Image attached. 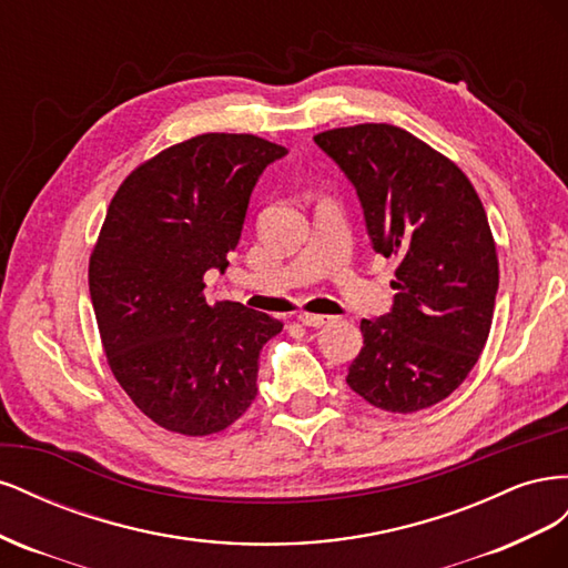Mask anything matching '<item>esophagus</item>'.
I'll list each match as a JSON object with an SVG mask.
<instances>
[{
  "label": "esophagus",
  "mask_w": 568,
  "mask_h": 568,
  "mask_svg": "<svg viewBox=\"0 0 568 568\" xmlns=\"http://www.w3.org/2000/svg\"><path fill=\"white\" fill-rule=\"evenodd\" d=\"M298 320L305 324V326H315V329H320V326L334 322V317L329 315H315V313H301Z\"/></svg>",
  "instance_id": "34e87169"
}]
</instances>
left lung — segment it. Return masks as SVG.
I'll list each match as a JSON object with an SVG mask.
<instances>
[{
	"label": "left lung",
	"mask_w": 568,
	"mask_h": 568,
	"mask_svg": "<svg viewBox=\"0 0 568 568\" xmlns=\"http://www.w3.org/2000/svg\"><path fill=\"white\" fill-rule=\"evenodd\" d=\"M353 182L374 251L398 257L393 311L363 320L348 386L409 415L467 379L484 351L500 284L495 239L474 184L440 151L386 123L315 134Z\"/></svg>",
	"instance_id": "left-lung-1"
}]
</instances>
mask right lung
Segmentation results:
<instances>
[{"instance_id": "right-lung-1", "label": "right lung", "mask_w": 568, "mask_h": 568, "mask_svg": "<svg viewBox=\"0 0 568 568\" xmlns=\"http://www.w3.org/2000/svg\"><path fill=\"white\" fill-rule=\"evenodd\" d=\"M284 146L205 132L163 149L118 186L90 255L106 363L165 432H225L257 393V355L282 322L242 303L209 305L203 274L227 270L253 186Z\"/></svg>"}]
</instances>
